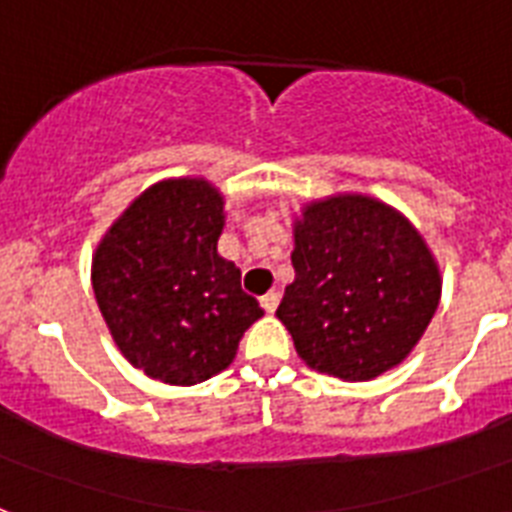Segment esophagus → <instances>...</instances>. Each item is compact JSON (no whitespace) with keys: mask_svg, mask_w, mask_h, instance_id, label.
Listing matches in <instances>:
<instances>
[{"mask_svg":"<svg viewBox=\"0 0 512 512\" xmlns=\"http://www.w3.org/2000/svg\"><path fill=\"white\" fill-rule=\"evenodd\" d=\"M260 305H263L265 313H273L279 308V295H276V292H268V295L260 297Z\"/></svg>","mask_w":512,"mask_h":512,"instance_id":"34e87169","label":"esophagus"}]
</instances>
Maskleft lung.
I'll return each instance as SVG.
<instances>
[{"instance_id": "1", "label": "left lung", "mask_w": 512, "mask_h": 512, "mask_svg": "<svg viewBox=\"0 0 512 512\" xmlns=\"http://www.w3.org/2000/svg\"><path fill=\"white\" fill-rule=\"evenodd\" d=\"M295 281L279 321L321 374L364 382L398 366L441 300L428 241L396 207L366 193L303 204L292 223Z\"/></svg>"}]
</instances>
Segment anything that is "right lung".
<instances>
[{
  "mask_svg": "<svg viewBox=\"0 0 512 512\" xmlns=\"http://www.w3.org/2000/svg\"><path fill=\"white\" fill-rule=\"evenodd\" d=\"M225 199L207 177H170L116 217L92 255V289L116 348L167 385L231 366L263 316L241 271L217 255Z\"/></svg>",
  "mask_w": 512,
  "mask_h": 512,
  "instance_id": "add662e5",
  "label": "right lung"
}]
</instances>
